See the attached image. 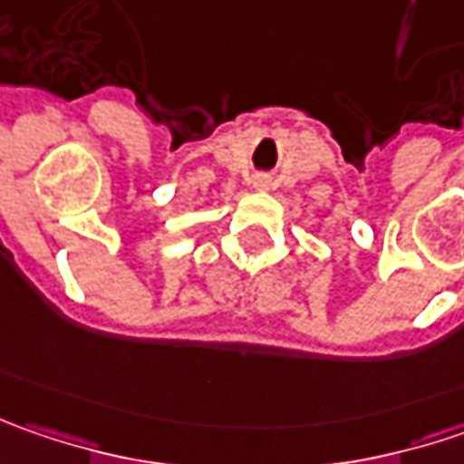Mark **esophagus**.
<instances>
[{
  "label": "esophagus",
  "mask_w": 464,
  "mask_h": 464,
  "mask_svg": "<svg viewBox=\"0 0 464 464\" xmlns=\"http://www.w3.org/2000/svg\"><path fill=\"white\" fill-rule=\"evenodd\" d=\"M253 188H256V190H268V188H271V178H268V175H256V178H253Z\"/></svg>",
  "instance_id": "esophagus-1"
}]
</instances>
